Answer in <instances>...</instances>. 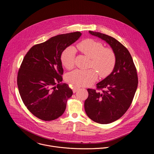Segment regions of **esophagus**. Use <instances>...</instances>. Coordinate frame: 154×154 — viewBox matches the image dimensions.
<instances>
[{
  "instance_id": "34e87169",
  "label": "esophagus",
  "mask_w": 154,
  "mask_h": 154,
  "mask_svg": "<svg viewBox=\"0 0 154 154\" xmlns=\"http://www.w3.org/2000/svg\"><path fill=\"white\" fill-rule=\"evenodd\" d=\"M79 89H80V87H79V86H74V87H73V90H72L73 93H75L76 91H77Z\"/></svg>"
}]
</instances>
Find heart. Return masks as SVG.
Instances as JSON below:
<instances>
[{"label":"heart","mask_w":154,"mask_h":154,"mask_svg":"<svg viewBox=\"0 0 154 154\" xmlns=\"http://www.w3.org/2000/svg\"><path fill=\"white\" fill-rule=\"evenodd\" d=\"M77 49L88 57L91 61L90 67L95 69L88 70L75 69L69 72L66 79L75 86H89L97 79L99 72L102 77L110 74L116 63V55L113 50L104 48L100 42L93 39H87L77 45ZM76 49L72 46L66 48L61 53V60L64 66L68 69L72 68L74 65Z\"/></svg>","instance_id":"1"}]
</instances>
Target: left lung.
Wrapping results in <instances>:
<instances>
[{
	"instance_id": "obj_1",
	"label": "left lung",
	"mask_w": 154,
	"mask_h": 154,
	"mask_svg": "<svg viewBox=\"0 0 154 154\" xmlns=\"http://www.w3.org/2000/svg\"><path fill=\"white\" fill-rule=\"evenodd\" d=\"M89 33L108 43L115 52L116 63L112 73L97 83L99 92L88 89L85 110L93 121L106 124L113 122L127 112L133 100L138 86L137 69L127 49L115 38L99 32Z\"/></svg>"
}]
</instances>
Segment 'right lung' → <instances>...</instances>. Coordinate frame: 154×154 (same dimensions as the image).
<instances>
[{"mask_svg":"<svg viewBox=\"0 0 154 154\" xmlns=\"http://www.w3.org/2000/svg\"><path fill=\"white\" fill-rule=\"evenodd\" d=\"M82 35L80 32L61 34L33 46L17 74L20 96L29 110L43 121H52L65 111L72 91L63 80L61 55Z\"/></svg>","mask_w":154,"mask_h":154,"instance_id":"1","label":"right lung"}]
</instances>
